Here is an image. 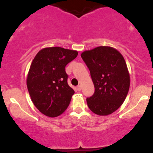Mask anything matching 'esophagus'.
I'll return each instance as SVG.
<instances>
[{"label":"esophagus","mask_w":153,"mask_h":153,"mask_svg":"<svg viewBox=\"0 0 153 153\" xmlns=\"http://www.w3.org/2000/svg\"><path fill=\"white\" fill-rule=\"evenodd\" d=\"M77 90H78V91H81V86L79 85H78L77 86Z\"/></svg>","instance_id":"esophagus-1"}]
</instances>
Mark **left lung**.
Returning a JSON list of instances; mask_svg holds the SVG:
<instances>
[{
    "mask_svg": "<svg viewBox=\"0 0 153 153\" xmlns=\"http://www.w3.org/2000/svg\"><path fill=\"white\" fill-rule=\"evenodd\" d=\"M81 58L90 72L94 93L86 99L94 113L105 116L122 105L130 88V74L123 56L118 50L99 46L84 51Z\"/></svg>",
    "mask_w": 153,
    "mask_h": 153,
    "instance_id": "1",
    "label": "left lung"
}]
</instances>
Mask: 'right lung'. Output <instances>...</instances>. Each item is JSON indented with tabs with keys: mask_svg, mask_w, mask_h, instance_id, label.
<instances>
[{
	"mask_svg": "<svg viewBox=\"0 0 153 153\" xmlns=\"http://www.w3.org/2000/svg\"><path fill=\"white\" fill-rule=\"evenodd\" d=\"M78 55L75 50L46 48L37 53L27 78V86L34 105L41 113L56 117L67 109L74 90L68 84L65 66Z\"/></svg>",
	"mask_w": 153,
	"mask_h": 153,
	"instance_id": "right-lung-1",
	"label": "right lung"
}]
</instances>
